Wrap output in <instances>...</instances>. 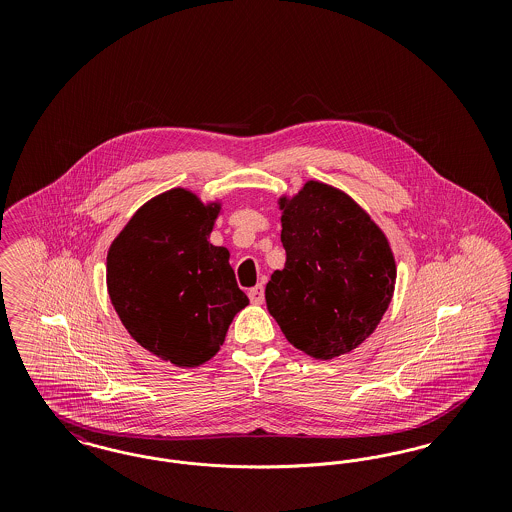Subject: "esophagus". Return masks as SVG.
Returning a JSON list of instances; mask_svg holds the SVG:
<instances>
[{"mask_svg":"<svg viewBox=\"0 0 512 512\" xmlns=\"http://www.w3.org/2000/svg\"><path fill=\"white\" fill-rule=\"evenodd\" d=\"M249 299H251V303H255V305H263V301H265V288L259 284V286H255V288H251L249 290Z\"/></svg>","mask_w":512,"mask_h":512,"instance_id":"34e87169","label":"esophagus"}]
</instances>
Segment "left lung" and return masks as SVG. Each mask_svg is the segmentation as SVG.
Listing matches in <instances>:
<instances>
[{"label": "left lung", "instance_id": "obj_1", "mask_svg": "<svg viewBox=\"0 0 512 512\" xmlns=\"http://www.w3.org/2000/svg\"><path fill=\"white\" fill-rule=\"evenodd\" d=\"M278 209L286 267L270 276L268 313L309 357L347 355L390 307L397 278L390 240L351 195L320 180L280 195Z\"/></svg>", "mask_w": 512, "mask_h": 512}]
</instances>
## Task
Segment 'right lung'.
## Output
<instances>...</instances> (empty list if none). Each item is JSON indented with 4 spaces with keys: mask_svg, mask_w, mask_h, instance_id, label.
Returning <instances> with one entry per match:
<instances>
[{
    "mask_svg": "<svg viewBox=\"0 0 512 512\" xmlns=\"http://www.w3.org/2000/svg\"><path fill=\"white\" fill-rule=\"evenodd\" d=\"M222 201L186 188L151 197L107 251V292L122 326L151 355L180 368L219 353L234 317L249 305L230 251L209 236Z\"/></svg>",
    "mask_w": 512,
    "mask_h": 512,
    "instance_id": "add662e5",
    "label": "right lung"
}]
</instances>
